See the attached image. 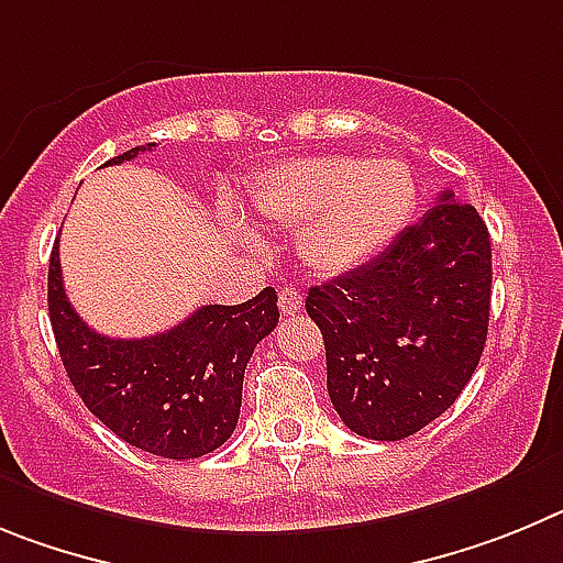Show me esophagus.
<instances>
[{
    "mask_svg": "<svg viewBox=\"0 0 563 563\" xmlns=\"http://www.w3.org/2000/svg\"><path fill=\"white\" fill-rule=\"evenodd\" d=\"M277 302H280V313H283V317H294V313H297L302 308L300 288L283 286L280 288V297H277Z\"/></svg>",
    "mask_w": 563,
    "mask_h": 563,
    "instance_id": "34e87169",
    "label": "esophagus"
}]
</instances>
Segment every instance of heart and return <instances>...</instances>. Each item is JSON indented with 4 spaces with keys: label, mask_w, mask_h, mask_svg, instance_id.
I'll return each instance as SVG.
<instances>
[{
    "label": "heart",
    "mask_w": 563,
    "mask_h": 563,
    "mask_svg": "<svg viewBox=\"0 0 563 563\" xmlns=\"http://www.w3.org/2000/svg\"><path fill=\"white\" fill-rule=\"evenodd\" d=\"M418 207V181L393 156H311L263 174L252 190L257 219L300 230L302 261L319 275H344L387 250ZM224 221L246 232L238 212Z\"/></svg>",
    "instance_id": "1"
}]
</instances>
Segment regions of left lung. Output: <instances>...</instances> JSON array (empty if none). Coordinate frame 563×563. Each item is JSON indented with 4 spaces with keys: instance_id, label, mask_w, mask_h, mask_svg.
Here are the masks:
<instances>
[{
    "instance_id": "8db88e82",
    "label": "left lung",
    "mask_w": 563,
    "mask_h": 563,
    "mask_svg": "<svg viewBox=\"0 0 563 563\" xmlns=\"http://www.w3.org/2000/svg\"><path fill=\"white\" fill-rule=\"evenodd\" d=\"M490 275L488 227L443 190L382 255L308 291L344 427L404 440L457 401L488 336Z\"/></svg>"
}]
</instances>
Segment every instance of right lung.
Here are the masks:
<instances>
[{
  "instance_id": "obj_1",
  "label": "right lung",
  "mask_w": 563,
  "mask_h": 563,
  "mask_svg": "<svg viewBox=\"0 0 563 563\" xmlns=\"http://www.w3.org/2000/svg\"><path fill=\"white\" fill-rule=\"evenodd\" d=\"M154 143L109 159H134ZM55 344L75 393L125 443L168 460L216 452L235 432L244 369L255 344L275 331L277 291L263 288L241 306H205L156 336L111 339L69 306L58 244L47 275Z\"/></svg>"
}]
</instances>
